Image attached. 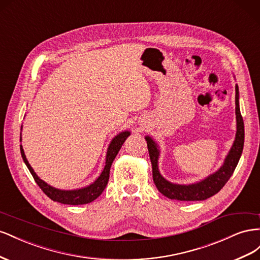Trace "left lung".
Wrapping results in <instances>:
<instances>
[{
  "mask_svg": "<svg viewBox=\"0 0 260 260\" xmlns=\"http://www.w3.org/2000/svg\"><path fill=\"white\" fill-rule=\"evenodd\" d=\"M235 113H236V137L234 144L222 166L216 173L211 174L204 181L190 185H177L168 182L161 176L158 169L159 150L157 145L150 137H146L148 151L152 165V179L161 194L170 199L181 200V202H194L205 200L216 195L225 183L232 176L234 170L239 163L244 147V122L239 105V87L235 86Z\"/></svg>",
  "mask_w": 260,
  "mask_h": 260,
  "instance_id": "left-lung-1",
  "label": "left lung"
}]
</instances>
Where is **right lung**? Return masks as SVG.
I'll use <instances>...</instances> for the list:
<instances>
[{"label":"right lung","instance_id":"obj_1","mask_svg":"<svg viewBox=\"0 0 260 260\" xmlns=\"http://www.w3.org/2000/svg\"><path fill=\"white\" fill-rule=\"evenodd\" d=\"M129 136V132H123L121 134H118L113 138L112 142H111L109 149L107 152V161H106V167L103 169V171L101 175L98 177L97 181L92 183L91 185H89L87 187L76 189V190H61L50 186L46 182H43L40 180L38 175L35 173L32 168L29 165L26 155L24 152L23 147L20 146V153L21 157H23L24 162L26 163V166L28 168L29 171H30L34 180L36 183L38 184V186L41 188V190L46 194L50 199L53 200V202H57L61 204L65 205H85L93 202L95 198H98L102 191L105 190L107 184L109 182V176H110V168L111 165H112L113 160L115 159L117 152L120 151L122 145L124 142Z\"/></svg>","mask_w":260,"mask_h":260}]
</instances>
